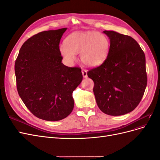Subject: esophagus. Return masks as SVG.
<instances>
[{
	"label": "esophagus",
	"mask_w": 160,
	"mask_h": 160,
	"mask_svg": "<svg viewBox=\"0 0 160 160\" xmlns=\"http://www.w3.org/2000/svg\"><path fill=\"white\" fill-rule=\"evenodd\" d=\"M82 74H83L84 78H87V77H88V71H87V70L82 69Z\"/></svg>",
	"instance_id": "esophagus-1"
}]
</instances>
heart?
<instances>
[{
	"label": "heart",
	"mask_w": 160,
	"mask_h": 160,
	"mask_svg": "<svg viewBox=\"0 0 160 160\" xmlns=\"http://www.w3.org/2000/svg\"><path fill=\"white\" fill-rule=\"evenodd\" d=\"M62 57L69 63L76 61V53L86 66L96 67L108 59L110 51V41L103 33L98 31H76L67 37L65 43L59 45Z\"/></svg>",
	"instance_id": "obj_1"
}]
</instances>
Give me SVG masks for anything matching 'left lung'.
Wrapping results in <instances>:
<instances>
[{
	"label": "left lung",
	"instance_id": "1",
	"mask_svg": "<svg viewBox=\"0 0 160 160\" xmlns=\"http://www.w3.org/2000/svg\"><path fill=\"white\" fill-rule=\"evenodd\" d=\"M110 51L102 65L89 70L96 102L102 112L118 116L128 113L141 101L147 86L146 57L138 42L128 35L104 31Z\"/></svg>",
	"mask_w": 160,
	"mask_h": 160
}]
</instances>
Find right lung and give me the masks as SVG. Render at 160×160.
I'll return each mask as SVG.
<instances>
[{
    "mask_svg": "<svg viewBox=\"0 0 160 160\" xmlns=\"http://www.w3.org/2000/svg\"><path fill=\"white\" fill-rule=\"evenodd\" d=\"M67 28L42 31L23 43L14 65L19 96L37 118H67L74 108L72 93L83 80L81 69L61 62L59 42Z\"/></svg>",
    "mask_w": 160,
    "mask_h": 160,
    "instance_id": "add662e5",
    "label": "right lung"
}]
</instances>
